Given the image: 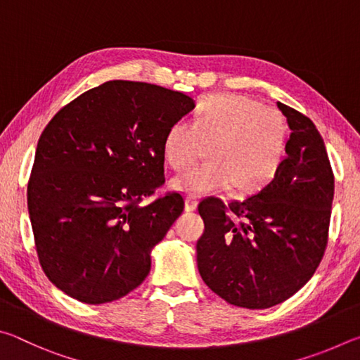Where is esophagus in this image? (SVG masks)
<instances>
[{
	"instance_id": "34e87169",
	"label": "esophagus",
	"mask_w": 360,
	"mask_h": 360,
	"mask_svg": "<svg viewBox=\"0 0 360 360\" xmlns=\"http://www.w3.org/2000/svg\"><path fill=\"white\" fill-rule=\"evenodd\" d=\"M197 205H198L197 197H193V195H188V197H186V200H184L186 211H195L197 210Z\"/></svg>"
}]
</instances>
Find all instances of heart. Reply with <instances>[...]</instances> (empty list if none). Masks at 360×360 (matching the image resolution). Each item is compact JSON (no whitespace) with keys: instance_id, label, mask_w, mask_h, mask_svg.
Segmentation results:
<instances>
[{"instance_id":"b5f03b06","label":"heart","mask_w":360,"mask_h":360,"mask_svg":"<svg viewBox=\"0 0 360 360\" xmlns=\"http://www.w3.org/2000/svg\"><path fill=\"white\" fill-rule=\"evenodd\" d=\"M288 130L276 109L235 94H212L198 101L192 124L169 125L162 150L167 165L182 169L206 152L210 160L174 176L172 187L208 195L231 187L252 193L276 178L285 155Z\"/></svg>"}]
</instances>
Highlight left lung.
Wrapping results in <instances>:
<instances>
[{
    "label": "left lung",
    "instance_id": "8db88e82",
    "mask_svg": "<svg viewBox=\"0 0 360 360\" xmlns=\"http://www.w3.org/2000/svg\"><path fill=\"white\" fill-rule=\"evenodd\" d=\"M290 136L276 178L225 205H198L205 222L197 266L225 302L265 309L300 290L324 255L333 202V173L324 139L307 115L278 103Z\"/></svg>",
    "mask_w": 360,
    "mask_h": 360
}]
</instances>
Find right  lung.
Here are the masks:
<instances>
[{
    "label": "right lung",
    "instance_id": "obj_1",
    "mask_svg": "<svg viewBox=\"0 0 360 360\" xmlns=\"http://www.w3.org/2000/svg\"><path fill=\"white\" fill-rule=\"evenodd\" d=\"M195 103L146 82L108 81L60 109L36 148L28 212L52 284L89 304L114 302L150 271V252L184 210L165 182L163 138Z\"/></svg>",
    "mask_w": 360,
    "mask_h": 360
}]
</instances>
